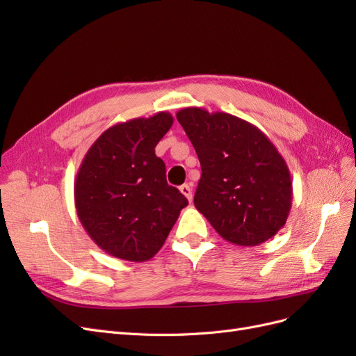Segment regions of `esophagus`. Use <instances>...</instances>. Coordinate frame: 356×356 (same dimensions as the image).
Listing matches in <instances>:
<instances>
[{
  "label": "esophagus",
  "instance_id": "esophagus-1",
  "mask_svg": "<svg viewBox=\"0 0 356 356\" xmlns=\"http://www.w3.org/2000/svg\"><path fill=\"white\" fill-rule=\"evenodd\" d=\"M179 191L182 193V195H184V196L187 197V200H188V202H191V199H193V195H191V187H190L188 184L181 186V187H179Z\"/></svg>",
  "mask_w": 356,
  "mask_h": 356
}]
</instances>
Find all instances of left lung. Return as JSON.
I'll use <instances>...</instances> for the list:
<instances>
[{"label": "left lung", "mask_w": 356, "mask_h": 356, "mask_svg": "<svg viewBox=\"0 0 356 356\" xmlns=\"http://www.w3.org/2000/svg\"><path fill=\"white\" fill-rule=\"evenodd\" d=\"M177 118L202 168L196 209L234 245L255 246L273 238L286 222L293 182L270 139L227 113L188 106Z\"/></svg>", "instance_id": "8db88e82"}]
</instances>
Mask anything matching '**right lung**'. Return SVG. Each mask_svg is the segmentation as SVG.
Returning <instances> with one entry per match:
<instances>
[{
	"instance_id": "obj_1",
	"label": "right lung",
	"mask_w": 356,
	"mask_h": 356,
	"mask_svg": "<svg viewBox=\"0 0 356 356\" xmlns=\"http://www.w3.org/2000/svg\"><path fill=\"white\" fill-rule=\"evenodd\" d=\"M174 117L157 113L111 126L86 153L74 182L79 220L115 258L141 263L163 246L188 200L168 184L154 148Z\"/></svg>"
}]
</instances>
